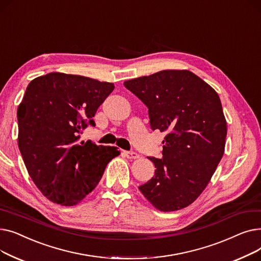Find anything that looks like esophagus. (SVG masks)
<instances>
[{
  "label": "esophagus",
  "mask_w": 261,
  "mask_h": 261,
  "mask_svg": "<svg viewBox=\"0 0 261 261\" xmlns=\"http://www.w3.org/2000/svg\"><path fill=\"white\" fill-rule=\"evenodd\" d=\"M125 155L128 159H130V160H135V159H139L140 158V155L136 153V152H134V151H125Z\"/></svg>",
  "instance_id": "34e87169"
}]
</instances>
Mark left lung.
Segmentation results:
<instances>
[{
  "label": "left lung",
  "mask_w": 261,
  "mask_h": 261,
  "mask_svg": "<svg viewBox=\"0 0 261 261\" xmlns=\"http://www.w3.org/2000/svg\"><path fill=\"white\" fill-rule=\"evenodd\" d=\"M146 105L150 127L166 132L163 158L139 188L163 212L184 208L207 186L221 161L226 120L217 92L187 70H166L123 82Z\"/></svg>",
  "instance_id": "1"
}]
</instances>
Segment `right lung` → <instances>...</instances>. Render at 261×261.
<instances>
[{"mask_svg": "<svg viewBox=\"0 0 261 261\" xmlns=\"http://www.w3.org/2000/svg\"><path fill=\"white\" fill-rule=\"evenodd\" d=\"M114 90L110 82L49 73L27 86L18 108V145L36 186L48 200L72 206L97 186L117 147L79 143L82 130Z\"/></svg>", "mask_w": 261, "mask_h": 261, "instance_id": "add662e5", "label": "right lung"}]
</instances>
